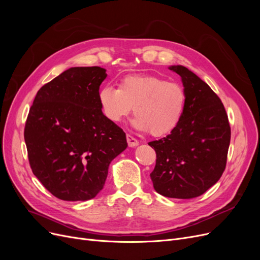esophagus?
<instances>
[{"mask_svg": "<svg viewBox=\"0 0 260 260\" xmlns=\"http://www.w3.org/2000/svg\"><path fill=\"white\" fill-rule=\"evenodd\" d=\"M127 142L130 147H136L139 145V141L130 135H127Z\"/></svg>", "mask_w": 260, "mask_h": 260, "instance_id": "esophagus-1", "label": "esophagus"}]
</instances>
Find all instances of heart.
I'll use <instances>...</instances> for the list:
<instances>
[{
    "label": "heart",
    "instance_id": "b5f03b06",
    "mask_svg": "<svg viewBox=\"0 0 260 260\" xmlns=\"http://www.w3.org/2000/svg\"><path fill=\"white\" fill-rule=\"evenodd\" d=\"M99 102L108 120L120 122L133 107V127L162 137L174 130L182 118L185 92L180 84L161 77L130 75L122 78L118 89L103 86L99 91Z\"/></svg>",
    "mask_w": 260,
    "mask_h": 260
}]
</instances>
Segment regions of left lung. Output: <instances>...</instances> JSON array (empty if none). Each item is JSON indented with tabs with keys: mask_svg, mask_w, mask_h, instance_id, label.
<instances>
[{
	"mask_svg": "<svg viewBox=\"0 0 260 260\" xmlns=\"http://www.w3.org/2000/svg\"><path fill=\"white\" fill-rule=\"evenodd\" d=\"M182 80L185 106L170 135L152 141L155 191L171 199H193L217 183L225 169L231 128L224 106L210 86L186 67L170 66Z\"/></svg>",
	"mask_w": 260,
	"mask_h": 260,
	"instance_id": "1",
	"label": "left lung"
}]
</instances>
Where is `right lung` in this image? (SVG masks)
I'll list each match as a JSON object with an SVG mask.
<instances>
[{"mask_svg": "<svg viewBox=\"0 0 260 260\" xmlns=\"http://www.w3.org/2000/svg\"><path fill=\"white\" fill-rule=\"evenodd\" d=\"M106 70L72 67L38 91L25 125L34 175L55 198L88 201L104 187L112 160L127 148L125 133L99 102Z\"/></svg>", "mask_w": 260, "mask_h": 260, "instance_id": "right-lung-1", "label": "right lung"}]
</instances>
